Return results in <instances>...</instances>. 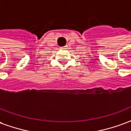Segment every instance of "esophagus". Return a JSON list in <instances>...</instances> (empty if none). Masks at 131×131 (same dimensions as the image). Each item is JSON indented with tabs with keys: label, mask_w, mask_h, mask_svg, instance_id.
<instances>
[{
	"label": "esophagus",
	"mask_w": 131,
	"mask_h": 131,
	"mask_svg": "<svg viewBox=\"0 0 131 131\" xmlns=\"http://www.w3.org/2000/svg\"><path fill=\"white\" fill-rule=\"evenodd\" d=\"M67 46H64V47H62V48H64V49H65V48H67Z\"/></svg>",
	"instance_id": "esophagus-1"
}]
</instances>
